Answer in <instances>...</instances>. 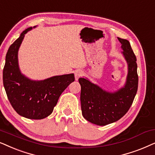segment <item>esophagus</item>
Returning a JSON list of instances; mask_svg holds the SVG:
<instances>
[{
	"instance_id": "esophagus-1",
	"label": "esophagus",
	"mask_w": 155,
	"mask_h": 155,
	"mask_svg": "<svg viewBox=\"0 0 155 155\" xmlns=\"http://www.w3.org/2000/svg\"><path fill=\"white\" fill-rule=\"evenodd\" d=\"M82 74H83V72L81 70H76L75 71V73H74V76H75V80L76 81H77L78 79H79L80 77L82 76Z\"/></svg>"
}]
</instances>
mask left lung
I'll return each mask as SVG.
<instances>
[{
	"label": "left lung",
	"mask_w": 155,
	"mask_h": 155,
	"mask_svg": "<svg viewBox=\"0 0 155 155\" xmlns=\"http://www.w3.org/2000/svg\"><path fill=\"white\" fill-rule=\"evenodd\" d=\"M122 54L127 64V75L123 87L107 91L87 78L79 79L81 85V106L84 118L95 125L104 126L118 120L130 108L138 86L137 59L129 41L117 38Z\"/></svg>",
	"instance_id": "obj_1"
}]
</instances>
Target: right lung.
<instances>
[{
  "label": "right lung",
  "mask_w": 155,
  "mask_h": 155,
  "mask_svg": "<svg viewBox=\"0 0 155 155\" xmlns=\"http://www.w3.org/2000/svg\"><path fill=\"white\" fill-rule=\"evenodd\" d=\"M36 26L24 30L10 45L3 71V86L8 98L16 112L28 119L40 120L52 113L58 99L74 74L54 76L44 80H32L22 74L18 64V50L25 35Z\"/></svg>",
  "instance_id": "1"
}]
</instances>
